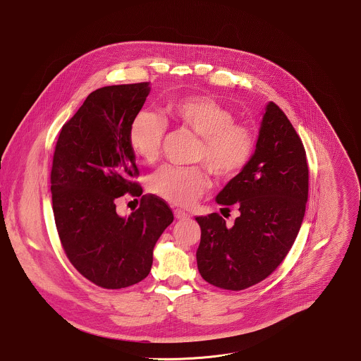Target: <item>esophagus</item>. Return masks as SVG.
<instances>
[{
	"instance_id": "34e87169",
	"label": "esophagus",
	"mask_w": 361,
	"mask_h": 361,
	"mask_svg": "<svg viewBox=\"0 0 361 361\" xmlns=\"http://www.w3.org/2000/svg\"><path fill=\"white\" fill-rule=\"evenodd\" d=\"M174 217H176L177 220H187V219H190V214L185 213V212L181 210V209H176V210H174Z\"/></svg>"
}]
</instances>
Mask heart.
Here are the masks:
<instances>
[{
	"label": "heart",
	"instance_id": "b5f03b06",
	"mask_svg": "<svg viewBox=\"0 0 361 361\" xmlns=\"http://www.w3.org/2000/svg\"><path fill=\"white\" fill-rule=\"evenodd\" d=\"M169 121L180 130L200 137L196 161L221 180L240 174L255 152V136L249 126L236 123L235 116L216 99L191 94L169 99ZM165 119L157 112L141 110L129 126V145L145 162H155L166 139ZM149 191L171 204L188 206L209 188V178L200 167L164 166L148 180Z\"/></svg>",
	"mask_w": 361,
	"mask_h": 361
}]
</instances>
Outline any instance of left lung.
Wrapping results in <instances>:
<instances>
[{"label":"left lung","mask_w":361,"mask_h":361,"mask_svg":"<svg viewBox=\"0 0 361 361\" xmlns=\"http://www.w3.org/2000/svg\"><path fill=\"white\" fill-rule=\"evenodd\" d=\"M309 170L304 144L286 114L269 103L247 167L217 195L239 207L232 228L219 213L196 217L197 269L207 283L239 291L268 278L295 242L305 216Z\"/></svg>","instance_id":"1"}]
</instances>
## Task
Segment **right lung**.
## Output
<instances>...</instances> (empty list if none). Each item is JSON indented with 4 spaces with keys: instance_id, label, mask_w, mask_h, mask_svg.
<instances>
[{
    "instance_id": "1",
    "label": "right lung",
    "mask_w": 361,
    "mask_h": 361,
    "mask_svg": "<svg viewBox=\"0 0 361 361\" xmlns=\"http://www.w3.org/2000/svg\"><path fill=\"white\" fill-rule=\"evenodd\" d=\"M148 93V82L92 92L56 142L51 192L57 233L74 268L103 288L147 278L155 243L174 219L155 195H142L128 219L116 214L118 197L142 194L128 133Z\"/></svg>"
}]
</instances>
